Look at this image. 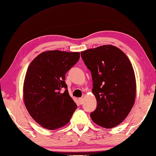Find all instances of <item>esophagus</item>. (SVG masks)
<instances>
[{"label":"esophagus","mask_w":156,"mask_h":156,"mask_svg":"<svg viewBox=\"0 0 156 156\" xmlns=\"http://www.w3.org/2000/svg\"><path fill=\"white\" fill-rule=\"evenodd\" d=\"M78 103L79 104H80V105H81V104H83V103H84V100H83V98H79L78 99Z\"/></svg>","instance_id":"esophagus-1"}]
</instances>
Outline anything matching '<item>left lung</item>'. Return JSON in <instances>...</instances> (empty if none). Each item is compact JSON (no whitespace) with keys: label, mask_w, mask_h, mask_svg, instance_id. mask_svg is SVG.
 <instances>
[{"label":"left lung","mask_w":156,"mask_h":156,"mask_svg":"<svg viewBox=\"0 0 156 156\" xmlns=\"http://www.w3.org/2000/svg\"><path fill=\"white\" fill-rule=\"evenodd\" d=\"M90 71L92 91L97 107L90 118L100 126L112 128L125 119L136 98L134 69L127 56L112 45H104L81 52Z\"/></svg>","instance_id":"obj_1"}]
</instances>
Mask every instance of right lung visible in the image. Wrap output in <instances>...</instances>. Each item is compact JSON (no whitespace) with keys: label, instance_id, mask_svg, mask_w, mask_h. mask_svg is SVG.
I'll return each instance as SVG.
<instances>
[{"label":"right lung","instance_id":"1","mask_svg":"<svg viewBox=\"0 0 156 156\" xmlns=\"http://www.w3.org/2000/svg\"><path fill=\"white\" fill-rule=\"evenodd\" d=\"M80 58L79 52L51 50L29 65L24 83L28 112L44 128L54 130L69 122L77 105L69 95L66 73Z\"/></svg>","mask_w":156,"mask_h":156}]
</instances>
